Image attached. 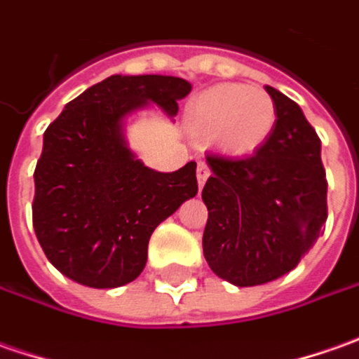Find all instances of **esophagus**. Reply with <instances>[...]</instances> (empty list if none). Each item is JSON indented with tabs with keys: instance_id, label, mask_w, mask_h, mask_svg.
Here are the masks:
<instances>
[{
	"instance_id": "esophagus-1",
	"label": "esophagus",
	"mask_w": 359,
	"mask_h": 359,
	"mask_svg": "<svg viewBox=\"0 0 359 359\" xmlns=\"http://www.w3.org/2000/svg\"><path fill=\"white\" fill-rule=\"evenodd\" d=\"M210 177V168H208V165L206 163H198V167H196V180H198V187L203 189L204 182H206V179Z\"/></svg>"
}]
</instances>
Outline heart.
<instances>
[{
    "instance_id": "1",
    "label": "heart",
    "mask_w": 359,
    "mask_h": 359,
    "mask_svg": "<svg viewBox=\"0 0 359 359\" xmlns=\"http://www.w3.org/2000/svg\"><path fill=\"white\" fill-rule=\"evenodd\" d=\"M276 107L262 87L222 83L201 93L187 111V127L196 137H212L229 155H250L270 137Z\"/></svg>"
}]
</instances>
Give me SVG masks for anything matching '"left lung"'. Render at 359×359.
Returning <instances> with one entry per match:
<instances>
[{
  "label": "left lung",
  "instance_id": "left-lung-1",
  "mask_svg": "<svg viewBox=\"0 0 359 359\" xmlns=\"http://www.w3.org/2000/svg\"><path fill=\"white\" fill-rule=\"evenodd\" d=\"M266 91L276 107L268 141L250 156L206 155L203 252L218 278L238 288L294 270L327 218L322 142L292 99Z\"/></svg>",
  "mask_w": 359,
  "mask_h": 359
}]
</instances>
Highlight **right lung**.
<instances>
[{"instance_id": "1", "label": "right lung", "mask_w": 359, "mask_h": 359, "mask_svg": "<svg viewBox=\"0 0 359 359\" xmlns=\"http://www.w3.org/2000/svg\"><path fill=\"white\" fill-rule=\"evenodd\" d=\"M191 89L168 75H111L47 127L33 175V229L63 276L89 288L133 282L147 264L153 230L198 192L194 161L158 172L125 137L133 113L155 105L177 117Z\"/></svg>"}]
</instances>
